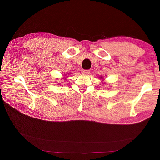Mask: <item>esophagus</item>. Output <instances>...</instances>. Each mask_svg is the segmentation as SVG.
I'll return each mask as SVG.
<instances>
[{
	"label": "esophagus",
	"mask_w": 160,
	"mask_h": 160,
	"mask_svg": "<svg viewBox=\"0 0 160 160\" xmlns=\"http://www.w3.org/2000/svg\"><path fill=\"white\" fill-rule=\"evenodd\" d=\"M82 72L83 74H88L89 73V71L88 70H82Z\"/></svg>",
	"instance_id": "esophagus-1"
}]
</instances>
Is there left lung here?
<instances>
[{"instance_id": "left-lung-1", "label": "left lung", "mask_w": 160, "mask_h": 160, "mask_svg": "<svg viewBox=\"0 0 160 160\" xmlns=\"http://www.w3.org/2000/svg\"><path fill=\"white\" fill-rule=\"evenodd\" d=\"M100 78H102V77H100Z\"/></svg>"}]
</instances>
